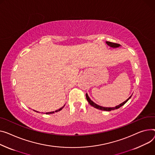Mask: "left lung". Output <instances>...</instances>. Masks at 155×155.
I'll return each instance as SVG.
<instances>
[{"instance_id":"1","label":"left lung","mask_w":155,"mask_h":155,"mask_svg":"<svg viewBox=\"0 0 155 155\" xmlns=\"http://www.w3.org/2000/svg\"><path fill=\"white\" fill-rule=\"evenodd\" d=\"M106 43H107V44L108 45H109L110 47H113V48H117V47H119L120 46V45L118 44H115V43H113V42H106ZM131 97V96H130L126 101H125L124 102L121 103V104H120L119 105H117V106H116V107H104L100 106V105H98L95 104V103H94V101H91V99L89 98L88 94H86V98H87V100L88 102L89 103L90 105H91L92 107H94V108H97V109H98V110H104V111H111V110H115V109H118V108H120V107H122L123 105H125Z\"/></svg>"}]
</instances>
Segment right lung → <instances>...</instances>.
I'll list each match as a JSON object with an SVG mask.
<instances>
[{
	"mask_svg": "<svg viewBox=\"0 0 155 155\" xmlns=\"http://www.w3.org/2000/svg\"><path fill=\"white\" fill-rule=\"evenodd\" d=\"M65 105H64L62 107H61L60 109H58V110H57L56 111H51V112H48V113H45V114H52V113H54V112H58V111H60V110H62L63 109V108L65 107ZM35 111V110H34ZM36 111V112H38V111Z\"/></svg>",
	"mask_w": 155,
	"mask_h": 155,
	"instance_id": "1",
	"label": "right lung"
}]
</instances>
